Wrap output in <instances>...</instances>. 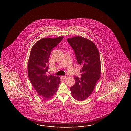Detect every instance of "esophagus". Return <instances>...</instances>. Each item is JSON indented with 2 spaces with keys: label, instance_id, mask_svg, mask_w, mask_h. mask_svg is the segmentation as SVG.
<instances>
[{
  "label": "esophagus",
  "instance_id": "esophagus-1",
  "mask_svg": "<svg viewBox=\"0 0 131 131\" xmlns=\"http://www.w3.org/2000/svg\"><path fill=\"white\" fill-rule=\"evenodd\" d=\"M67 77V76H63V75H62L61 77V79H65V78H66Z\"/></svg>",
  "mask_w": 131,
  "mask_h": 131
}]
</instances>
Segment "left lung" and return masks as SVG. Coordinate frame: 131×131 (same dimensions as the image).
<instances>
[{
  "instance_id": "8db88e82",
  "label": "left lung",
  "mask_w": 131,
  "mask_h": 131,
  "mask_svg": "<svg viewBox=\"0 0 131 131\" xmlns=\"http://www.w3.org/2000/svg\"><path fill=\"white\" fill-rule=\"evenodd\" d=\"M67 41L74 50L78 64L83 66L81 77H75V84L70 88L72 97L82 101L91 95L100 77L99 53L95 44L85 38L76 36Z\"/></svg>"
}]
</instances>
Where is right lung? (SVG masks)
Segmentation results:
<instances>
[{"instance_id":"obj_1","label":"right lung","mask_w":131,"mask_h":131,"mask_svg":"<svg viewBox=\"0 0 131 131\" xmlns=\"http://www.w3.org/2000/svg\"><path fill=\"white\" fill-rule=\"evenodd\" d=\"M63 38V37L42 38L35 43L31 50L28 64V77L33 87L43 99H50L55 94L60 82V77L47 73L52 49Z\"/></svg>"}]
</instances>
